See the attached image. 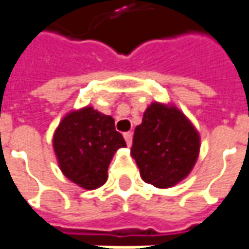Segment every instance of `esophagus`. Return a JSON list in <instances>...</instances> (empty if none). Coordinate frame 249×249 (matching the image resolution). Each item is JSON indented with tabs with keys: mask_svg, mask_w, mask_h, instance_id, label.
Listing matches in <instances>:
<instances>
[{
	"mask_svg": "<svg viewBox=\"0 0 249 249\" xmlns=\"http://www.w3.org/2000/svg\"><path fill=\"white\" fill-rule=\"evenodd\" d=\"M124 139H125V142H126V144H128V146H131L132 144V132H126V133H124Z\"/></svg>",
	"mask_w": 249,
	"mask_h": 249,
	"instance_id": "1",
	"label": "esophagus"
}]
</instances>
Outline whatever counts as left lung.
I'll use <instances>...</instances> for the list:
<instances>
[{"label":"left lung","mask_w":249,"mask_h":249,"mask_svg":"<svg viewBox=\"0 0 249 249\" xmlns=\"http://www.w3.org/2000/svg\"><path fill=\"white\" fill-rule=\"evenodd\" d=\"M199 151L200 135L180 109L172 103L148 105L131 148L143 181L157 188L174 187L191 173Z\"/></svg>","instance_id":"left-lung-1"}]
</instances>
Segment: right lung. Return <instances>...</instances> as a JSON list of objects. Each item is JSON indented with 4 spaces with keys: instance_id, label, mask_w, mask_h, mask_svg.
Returning <instances> with one entry per match:
<instances>
[{
    "instance_id": "right-lung-1",
    "label": "right lung",
    "mask_w": 249,
    "mask_h": 249,
    "mask_svg": "<svg viewBox=\"0 0 249 249\" xmlns=\"http://www.w3.org/2000/svg\"><path fill=\"white\" fill-rule=\"evenodd\" d=\"M123 147L126 143L114 128V118L92 106L69 111L53 135L54 154L62 174L89 191L107 181V167Z\"/></svg>"
}]
</instances>
